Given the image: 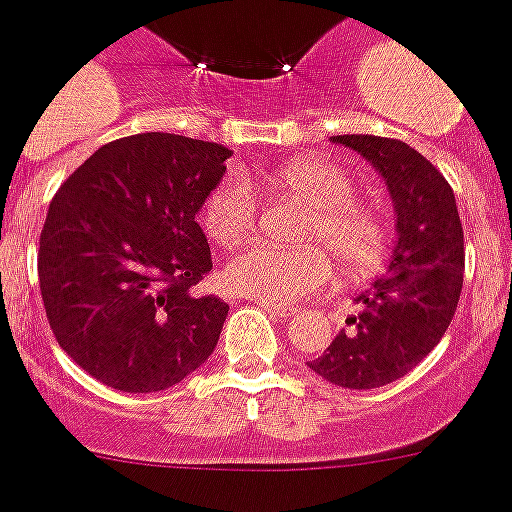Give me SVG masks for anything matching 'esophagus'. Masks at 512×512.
Instances as JSON below:
<instances>
[{
  "label": "esophagus",
  "mask_w": 512,
  "mask_h": 512,
  "mask_svg": "<svg viewBox=\"0 0 512 512\" xmlns=\"http://www.w3.org/2000/svg\"><path fill=\"white\" fill-rule=\"evenodd\" d=\"M260 307H265L268 313L278 315V318H289V315L297 313V307L284 305V302H265V299H260Z\"/></svg>",
  "instance_id": "obj_1"
}]
</instances>
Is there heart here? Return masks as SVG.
<instances>
[{"instance_id": "obj_1", "label": "heart", "mask_w": 512, "mask_h": 512, "mask_svg": "<svg viewBox=\"0 0 512 512\" xmlns=\"http://www.w3.org/2000/svg\"><path fill=\"white\" fill-rule=\"evenodd\" d=\"M265 184L310 205L299 228L305 247L255 244L223 270L231 292L265 302H297L326 289L331 257L347 276H371L389 255V220L376 205L355 197L347 170L328 160L302 157L278 165ZM257 194L247 178L228 176L205 202V228L218 244L244 242L257 223Z\"/></svg>"}]
</instances>
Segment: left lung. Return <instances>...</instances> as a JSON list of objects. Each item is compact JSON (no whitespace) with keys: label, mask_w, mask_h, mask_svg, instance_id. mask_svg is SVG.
<instances>
[{"label":"left lung","mask_w":512,"mask_h":512,"mask_svg":"<svg viewBox=\"0 0 512 512\" xmlns=\"http://www.w3.org/2000/svg\"><path fill=\"white\" fill-rule=\"evenodd\" d=\"M334 141L384 176L397 247L384 276L357 297L360 313L347 321L350 328L307 365L344 389H376L413 371L450 326L463 289V223L447 178L405 141L368 134Z\"/></svg>","instance_id":"obj_1"}]
</instances>
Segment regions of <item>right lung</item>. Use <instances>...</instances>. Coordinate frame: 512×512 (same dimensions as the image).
<instances>
[{"label":"right lung","instance_id":"add662e5","mask_svg":"<svg viewBox=\"0 0 512 512\" xmlns=\"http://www.w3.org/2000/svg\"><path fill=\"white\" fill-rule=\"evenodd\" d=\"M231 149L176 134L99 147L70 173L39 239V286L54 339L83 371L147 394L197 371L228 305L197 284L213 270L194 220Z\"/></svg>","mask_w":512,"mask_h":512}]
</instances>
